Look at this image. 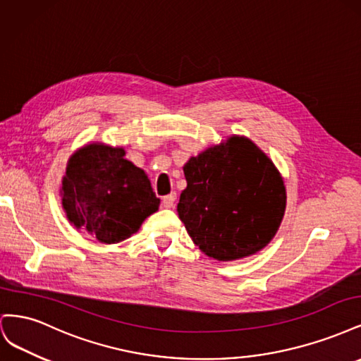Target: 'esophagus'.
<instances>
[{
  "label": "esophagus",
  "instance_id": "34e87169",
  "mask_svg": "<svg viewBox=\"0 0 361 361\" xmlns=\"http://www.w3.org/2000/svg\"><path fill=\"white\" fill-rule=\"evenodd\" d=\"M174 202H176V197H174L173 194L164 195L162 197V204H164V207H167V209H170V207L174 206Z\"/></svg>",
  "mask_w": 361,
  "mask_h": 361
}]
</instances>
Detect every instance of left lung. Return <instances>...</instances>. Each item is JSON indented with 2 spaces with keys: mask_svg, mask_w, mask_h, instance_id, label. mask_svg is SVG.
<instances>
[{
  "mask_svg": "<svg viewBox=\"0 0 361 361\" xmlns=\"http://www.w3.org/2000/svg\"><path fill=\"white\" fill-rule=\"evenodd\" d=\"M178 214L192 243L216 260L257 253L277 233L286 188L272 161L253 141L233 135L191 157Z\"/></svg>",
  "mask_w": 361,
  "mask_h": 361,
  "instance_id": "obj_1",
  "label": "left lung"
}]
</instances>
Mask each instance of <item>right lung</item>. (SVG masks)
<instances>
[{"mask_svg": "<svg viewBox=\"0 0 361 361\" xmlns=\"http://www.w3.org/2000/svg\"><path fill=\"white\" fill-rule=\"evenodd\" d=\"M68 220L97 241L117 244L134 235L159 199L147 174L125 159L123 147L92 143L69 158L61 182Z\"/></svg>", "mask_w": 361, "mask_h": 361, "instance_id": "right-lung-1", "label": "right lung"}]
</instances>
